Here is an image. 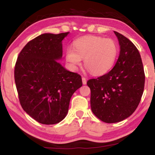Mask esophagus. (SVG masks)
I'll return each instance as SVG.
<instances>
[{
	"label": "esophagus",
	"instance_id": "1",
	"mask_svg": "<svg viewBox=\"0 0 155 155\" xmlns=\"http://www.w3.org/2000/svg\"><path fill=\"white\" fill-rule=\"evenodd\" d=\"M81 79H82V83H83V84H87V79H86V78L84 77V76H82V78H81Z\"/></svg>",
	"mask_w": 155,
	"mask_h": 155
}]
</instances>
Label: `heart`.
Listing matches in <instances>:
<instances>
[{
  "instance_id": "heart-1",
  "label": "heart",
  "mask_w": 155,
  "mask_h": 155,
  "mask_svg": "<svg viewBox=\"0 0 155 155\" xmlns=\"http://www.w3.org/2000/svg\"><path fill=\"white\" fill-rule=\"evenodd\" d=\"M119 47L112 38L87 35L76 39L73 48L65 50V59L72 67L84 65L93 75H101L111 68L118 54Z\"/></svg>"
}]
</instances>
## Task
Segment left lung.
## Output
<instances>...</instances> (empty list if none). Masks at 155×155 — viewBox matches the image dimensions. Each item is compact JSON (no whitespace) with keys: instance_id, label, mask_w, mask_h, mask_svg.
I'll use <instances>...</instances> for the list:
<instances>
[{"instance_id":"8db88e82","label":"left lung","mask_w":155,"mask_h":155,"mask_svg":"<svg viewBox=\"0 0 155 155\" xmlns=\"http://www.w3.org/2000/svg\"><path fill=\"white\" fill-rule=\"evenodd\" d=\"M120 45L113 68L97 79H89L92 113L106 123L121 122L139 104L144 89L145 74L138 49L128 38L114 31Z\"/></svg>"}]
</instances>
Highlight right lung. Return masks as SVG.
I'll list each match as a JSON object with an SVG mask.
<instances>
[{
	"mask_svg": "<svg viewBox=\"0 0 155 155\" xmlns=\"http://www.w3.org/2000/svg\"><path fill=\"white\" fill-rule=\"evenodd\" d=\"M68 33L38 35L23 47L16 62L19 103L39 123L61 122L68 111L72 95L82 86L79 74L68 71L57 61L63 56L62 41Z\"/></svg>",
	"mask_w": 155,
	"mask_h": 155,
	"instance_id": "add662e5",
	"label": "right lung"
}]
</instances>
